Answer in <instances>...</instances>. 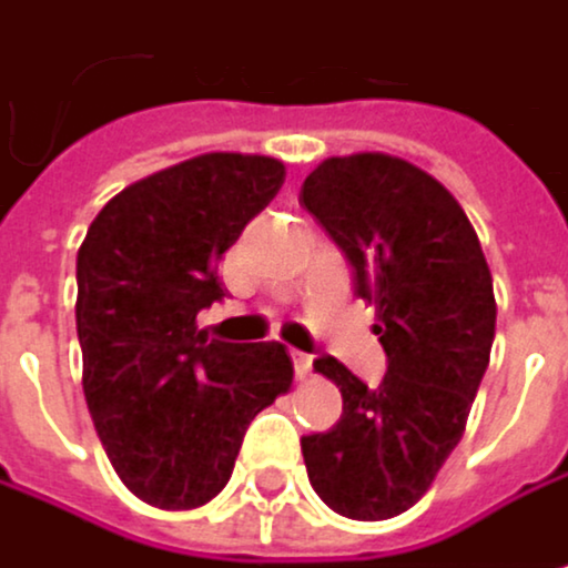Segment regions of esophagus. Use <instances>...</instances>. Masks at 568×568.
Segmentation results:
<instances>
[{
    "label": "esophagus",
    "instance_id": "esophagus-1",
    "mask_svg": "<svg viewBox=\"0 0 568 568\" xmlns=\"http://www.w3.org/2000/svg\"><path fill=\"white\" fill-rule=\"evenodd\" d=\"M293 367H296V377H300V381L310 377V371H313V356L303 353V349H293Z\"/></svg>",
    "mask_w": 568,
    "mask_h": 568
}]
</instances>
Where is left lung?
I'll use <instances>...</instances> for the list:
<instances>
[{
  "instance_id": "8db88e82",
  "label": "left lung",
  "mask_w": 568,
  "mask_h": 568,
  "mask_svg": "<svg viewBox=\"0 0 568 568\" xmlns=\"http://www.w3.org/2000/svg\"><path fill=\"white\" fill-rule=\"evenodd\" d=\"M300 205L353 265L356 296L377 303L387 353L381 384L336 356L313 359L339 387L343 414L303 437L310 485L346 518H394L465 434L495 339L491 272L452 191L400 158H329L303 181Z\"/></svg>"
}]
</instances>
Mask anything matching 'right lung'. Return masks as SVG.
<instances>
[{"mask_svg":"<svg viewBox=\"0 0 568 568\" xmlns=\"http://www.w3.org/2000/svg\"><path fill=\"white\" fill-rule=\"evenodd\" d=\"M282 178L275 158H191L110 197L80 245L87 407L120 481L154 508L212 501L252 417L293 384L282 343H225L194 326L225 296L222 255Z\"/></svg>","mask_w":568,"mask_h":568,"instance_id":"obj_1","label":"right lung"}]
</instances>
